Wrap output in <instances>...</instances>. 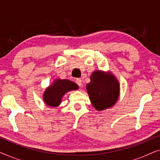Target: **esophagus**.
<instances>
[{
	"instance_id": "1",
	"label": "esophagus",
	"mask_w": 160,
	"mask_h": 160,
	"mask_svg": "<svg viewBox=\"0 0 160 160\" xmlns=\"http://www.w3.org/2000/svg\"><path fill=\"white\" fill-rule=\"evenodd\" d=\"M76 83L80 87L82 86V79H81V78H76Z\"/></svg>"
}]
</instances>
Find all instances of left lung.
Here are the masks:
<instances>
[{"label": "left lung", "instance_id": "1", "mask_svg": "<svg viewBox=\"0 0 160 160\" xmlns=\"http://www.w3.org/2000/svg\"><path fill=\"white\" fill-rule=\"evenodd\" d=\"M87 89L92 104L98 111L108 108L115 104L119 95V84L113 75L97 71L92 74Z\"/></svg>", "mask_w": 160, "mask_h": 160}]
</instances>
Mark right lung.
Returning <instances> with one entry per match:
<instances>
[{"label": "right lung", "mask_w": 160, "mask_h": 160, "mask_svg": "<svg viewBox=\"0 0 160 160\" xmlns=\"http://www.w3.org/2000/svg\"><path fill=\"white\" fill-rule=\"evenodd\" d=\"M78 88V85L71 81L58 79L46 89L43 94V100L48 106L52 107L58 106L61 102V98L67 92Z\"/></svg>", "instance_id": "obj_1"}]
</instances>
